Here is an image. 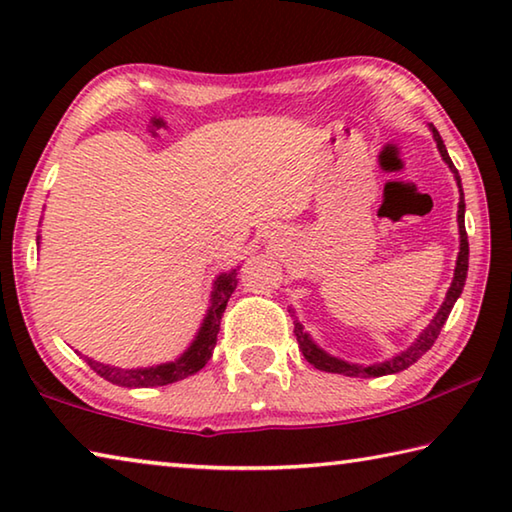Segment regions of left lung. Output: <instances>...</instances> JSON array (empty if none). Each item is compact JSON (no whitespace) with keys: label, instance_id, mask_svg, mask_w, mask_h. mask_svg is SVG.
I'll return each instance as SVG.
<instances>
[{"label":"left lung","instance_id":"1","mask_svg":"<svg viewBox=\"0 0 512 512\" xmlns=\"http://www.w3.org/2000/svg\"><path fill=\"white\" fill-rule=\"evenodd\" d=\"M431 133H433V140H436V146L440 151V158L447 162V167L452 169L454 178H456V185H458V192H461V198H458V235H461V248H458V257H456V268H454V280H452V287H449L447 296L443 300V305L436 311V316L431 318V323L422 329L418 334V339H415L409 348L397 352L393 359L388 361H379V363H370V366H361V363H350V361H343L339 357H332V354L325 352L323 348H318L314 343V339L305 332V327H302L298 320H293V325H296V339L302 354H305V359L311 363V366L318 368V370H325V372H336V375H345V377H384V375H395V372L406 370L409 366H413L415 361H418L424 352L431 350V345L436 343L440 329L447 323L449 314H452V307L454 302L461 298L463 287H465V277H467V259H470V244H467V232H465V196H463V185H461V176H458V171L454 167L452 158H449V153L445 149V142L443 137L438 135V131L433 126ZM291 314H296V311H291Z\"/></svg>","mask_w":512,"mask_h":512}]
</instances>
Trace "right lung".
Returning a JSON list of instances; mask_svg holds the SVG:
<instances>
[{
	"mask_svg": "<svg viewBox=\"0 0 512 512\" xmlns=\"http://www.w3.org/2000/svg\"><path fill=\"white\" fill-rule=\"evenodd\" d=\"M38 244H40V237H38ZM235 289H237V268H232L228 273L216 275L214 287L210 293V307H207L203 323L198 327L194 341L189 343V348L180 354L178 359L160 363V366H149V368H119V366H110V363L94 361L90 357H83V359L88 361V366L97 372L99 377L108 379L110 384L126 386V388L167 386V384H173V381H180L189 375H194V372L201 370L212 357L214 345H216V334H219V327H221V316Z\"/></svg>",
	"mask_w": 512,
	"mask_h": 512,
	"instance_id": "obj_1",
	"label": "right lung"
}]
</instances>
